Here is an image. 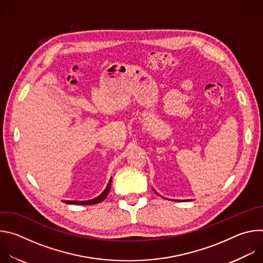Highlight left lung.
Returning a JSON list of instances; mask_svg holds the SVG:
<instances>
[{"label": "left lung", "instance_id": "obj_1", "mask_svg": "<svg viewBox=\"0 0 263 263\" xmlns=\"http://www.w3.org/2000/svg\"><path fill=\"white\" fill-rule=\"evenodd\" d=\"M154 192H155L158 196H160V195H159L155 190H154ZM160 197H161V196H160ZM173 201H175V202H186V201H192V200H173Z\"/></svg>", "mask_w": 263, "mask_h": 263}]
</instances>
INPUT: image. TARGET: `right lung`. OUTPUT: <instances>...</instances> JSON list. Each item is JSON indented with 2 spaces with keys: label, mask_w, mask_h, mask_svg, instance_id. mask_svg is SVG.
<instances>
[{
  "label": "right lung",
  "mask_w": 263,
  "mask_h": 263,
  "mask_svg": "<svg viewBox=\"0 0 263 263\" xmlns=\"http://www.w3.org/2000/svg\"><path fill=\"white\" fill-rule=\"evenodd\" d=\"M111 181H112V178H110L106 189L104 190V192L98 196L97 198L95 199H91V200H87V201H63L64 203L66 204H76V205H93V204H98L100 202H102L103 200L106 199V197L108 196L109 194V191H110V187H111Z\"/></svg>",
  "instance_id": "1"
}]
</instances>
